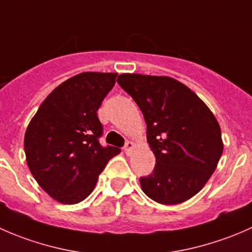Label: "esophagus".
Wrapping results in <instances>:
<instances>
[{
	"instance_id": "obj_1",
	"label": "esophagus",
	"mask_w": 252,
	"mask_h": 252,
	"mask_svg": "<svg viewBox=\"0 0 252 252\" xmlns=\"http://www.w3.org/2000/svg\"><path fill=\"white\" fill-rule=\"evenodd\" d=\"M134 147H135V145H134V142L128 141V142H126V146H124V152H126V155H129L131 151H133Z\"/></svg>"
}]
</instances>
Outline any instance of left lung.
Here are the masks:
<instances>
[{
    "label": "left lung",
    "mask_w": 252,
    "mask_h": 252,
    "mask_svg": "<svg viewBox=\"0 0 252 252\" xmlns=\"http://www.w3.org/2000/svg\"><path fill=\"white\" fill-rule=\"evenodd\" d=\"M122 89L139 106L146 138L156 157L141 189L162 205H177L197 194L217 168L223 152L215 114L192 90L171 77L119 74Z\"/></svg>",
    "instance_id": "obj_1"
}]
</instances>
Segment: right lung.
I'll return each instance as SVG.
<instances>
[{
  "mask_svg": "<svg viewBox=\"0 0 252 252\" xmlns=\"http://www.w3.org/2000/svg\"><path fill=\"white\" fill-rule=\"evenodd\" d=\"M117 73L84 72L58 85L40 105L24 136L27 163L56 201L74 205L93 192L118 147H102L97 110Z\"/></svg>",
  "mask_w": 252,
  "mask_h": 252,
  "instance_id": "add662e5",
  "label": "right lung"
}]
</instances>
